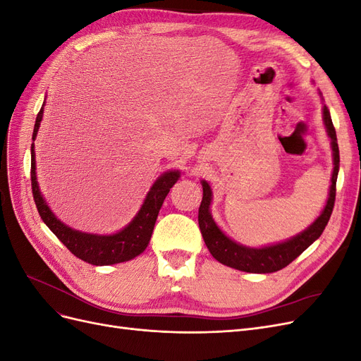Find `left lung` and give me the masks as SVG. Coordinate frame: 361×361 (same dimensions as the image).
Segmentation results:
<instances>
[{"mask_svg": "<svg viewBox=\"0 0 361 361\" xmlns=\"http://www.w3.org/2000/svg\"><path fill=\"white\" fill-rule=\"evenodd\" d=\"M321 96V93H319ZM322 120L326 129V135L331 140V150H333V174H331V185L329 191V199L324 206L321 215L302 232L295 235L286 241L277 244L264 245V247H247L233 241L228 238L212 218L211 214V203H212V190L209 183L202 180L203 188V199L199 207V226L200 232L204 239V244L211 255L220 262V264L231 267L239 271L255 272V274H268V272H276L281 268L288 267L292 260L297 259L305 248H309L316 239H318L324 228L329 223L334 200H336V182L338 174V146L336 129L331 122V116L326 105L322 106Z\"/></svg>", "mask_w": 361, "mask_h": 361, "instance_id": "obj_1", "label": "left lung"}]
</instances>
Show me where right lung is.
<instances>
[{"mask_svg":"<svg viewBox=\"0 0 361 361\" xmlns=\"http://www.w3.org/2000/svg\"><path fill=\"white\" fill-rule=\"evenodd\" d=\"M43 106H45V102H43L36 117L35 130H32V141L36 140L39 133V126L43 117ZM179 170H169L166 173H162L155 180V183L150 187L143 204H141L140 211L133 218V221L125 226L122 231L111 235L87 233L81 231H75V228L66 226L51 211V207L48 206L39 188L36 174L35 143L31 145V188L40 218L43 223L49 227V231L71 250L72 255L87 262V264H92L96 267L114 265L120 264V262H128L143 253L146 247L149 245L161 206L164 200H166L170 188L179 180Z\"/></svg>","mask_w":361,"mask_h":361,"instance_id":"add662e5","label":"right lung"}]
</instances>
